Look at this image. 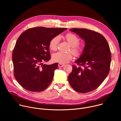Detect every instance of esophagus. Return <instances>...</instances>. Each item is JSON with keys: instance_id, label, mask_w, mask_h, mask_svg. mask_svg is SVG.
<instances>
[{"instance_id": "34e87169", "label": "esophagus", "mask_w": 121, "mask_h": 121, "mask_svg": "<svg viewBox=\"0 0 121 121\" xmlns=\"http://www.w3.org/2000/svg\"><path fill=\"white\" fill-rule=\"evenodd\" d=\"M64 65H65L64 64H61V63L58 64V66L59 67H63Z\"/></svg>"}]
</instances>
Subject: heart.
Listing matches in <instances>:
<instances>
[{
    "label": "heart",
    "instance_id": "1",
    "mask_svg": "<svg viewBox=\"0 0 121 121\" xmlns=\"http://www.w3.org/2000/svg\"><path fill=\"white\" fill-rule=\"evenodd\" d=\"M65 38L71 45L69 51H71L73 55L76 56H80L83 53L84 47L82 44L79 43V38L75 34L71 33L66 34ZM59 39V36H55L50 40L49 43V47L51 50L56 51L57 49ZM72 58L73 56L71 53H64L60 52L53 54L52 56V58L54 62L61 64L68 63Z\"/></svg>",
    "mask_w": 121,
    "mask_h": 121
}]
</instances>
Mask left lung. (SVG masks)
Segmentation results:
<instances>
[{"label": "left lung", "instance_id": "8db88e82", "mask_svg": "<svg viewBox=\"0 0 121 121\" xmlns=\"http://www.w3.org/2000/svg\"><path fill=\"white\" fill-rule=\"evenodd\" d=\"M70 30L84 40L85 45L80 57L75 61L78 66L72 65L68 81L76 91L89 92L98 88L109 73L110 47L104 37L96 31L81 28Z\"/></svg>", "mask_w": 121, "mask_h": 121}]
</instances>
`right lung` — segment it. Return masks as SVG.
Here are the masks:
<instances>
[{
    "label": "right lung",
    "mask_w": 121,
    "mask_h": 121,
    "mask_svg": "<svg viewBox=\"0 0 121 121\" xmlns=\"http://www.w3.org/2000/svg\"><path fill=\"white\" fill-rule=\"evenodd\" d=\"M66 28L43 27L30 28L17 40L12 52L14 77L25 89L40 92L46 89L52 81L58 63L43 64L50 58V40Z\"/></svg>",
    "instance_id": "obj_1"
}]
</instances>
